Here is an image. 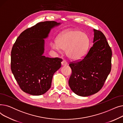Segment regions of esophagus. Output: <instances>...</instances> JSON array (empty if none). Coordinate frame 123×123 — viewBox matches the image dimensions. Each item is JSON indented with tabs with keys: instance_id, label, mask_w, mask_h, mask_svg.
Wrapping results in <instances>:
<instances>
[{
	"instance_id": "esophagus-1",
	"label": "esophagus",
	"mask_w": 123,
	"mask_h": 123,
	"mask_svg": "<svg viewBox=\"0 0 123 123\" xmlns=\"http://www.w3.org/2000/svg\"><path fill=\"white\" fill-rule=\"evenodd\" d=\"M61 64L62 66H66L68 64V63L65 60H63L61 62Z\"/></svg>"
}]
</instances>
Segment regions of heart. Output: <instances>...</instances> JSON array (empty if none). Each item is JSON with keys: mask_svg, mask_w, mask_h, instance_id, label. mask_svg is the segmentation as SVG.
<instances>
[{"mask_svg": "<svg viewBox=\"0 0 123 123\" xmlns=\"http://www.w3.org/2000/svg\"><path fill=\"white\" fill-rule=\"evenodd\" d=\"M89 44V38L86 34L78 30L70 29L58 36L57 43H53L51 47L58 51L60 49L65 50L69 59L79 60L87 53Z\"/></svg>", "mask_w": 123, "mask_h": 123, "instance_id": "heart-1", "label": "heart"}]
</instances>
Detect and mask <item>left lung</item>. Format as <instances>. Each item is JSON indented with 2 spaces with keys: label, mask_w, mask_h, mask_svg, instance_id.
<instances>
[{
  "label": "left lung",
  "mask_w": 123,
  "mask_h": 123,
  "mask_svg": "<svg viewBox=\"0 0 123 123\" xmlns=\"http://www.w3.org/2000/svg\"><path fill=\"white\" fill-rule=\"evenodd\" d=\"M94 32V44L86 55L69 64L72 70L69 87L74 93L83 97L99 92L111 70V48L102 32L95 29Z\"/></svg>",
  "instance_id": "obj_1"
}]
</instances>
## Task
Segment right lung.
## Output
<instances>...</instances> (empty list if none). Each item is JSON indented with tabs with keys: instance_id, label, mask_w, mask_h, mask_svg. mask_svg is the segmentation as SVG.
Wrapping results in <instances>:
<instances>
[{
	"instance_id": "obj_1",
	"label": "right lung",
	"mask_w": 123,
	"mask_h": 123,
	"mask_svg": "<svg viewBox=\"0 0 123 123\" xmlns=\"http://www.w3.org/2000/svg\"><path fill=\"white\" fill-rule=\"evenodd\" d=\"M59 24L54 21L38 23L17 38L11 52V69L23 92L39 96L51 88L53 74L61 67L62 59L43 56L44 39Z\"/></svg>"
}]
</instances>
